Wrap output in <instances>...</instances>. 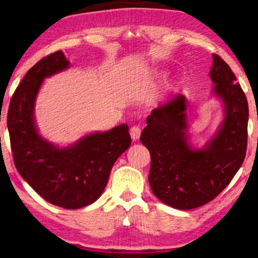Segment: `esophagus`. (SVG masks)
<instances>
[{"label": "esophagus", "instance_id": "esophagus-1", "mask_svg": "<svg viewBox=\"0 0 258 258\" xmlns=\"http://www.w3.org/2000/svg\"><path fill=\"white\" fill-rule=\"evenodd\" d=\"M130 133H131V138H132L133 141H138L140 137H141V128H140L139 126H133V127L131 128Z\"/></svg>", "mask_w": 258, "mask_h": 258}]
</instances>
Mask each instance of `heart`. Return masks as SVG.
<instances>
[{
	"mask_svg": "<svg viewBox=\"0 0 258 258\" xmlns=\"http://www.w3.org/2000/svg\"><path fill=\"white\" fill-rule=\"evenodd\" d=\"M165 77V72L163 71H156L152 74V78H163Z\"/></svg>",
	"mask_w": 258,
	"mask_h": 258,
	"instance_id": "b5f03b06",
	"label": "heart"
}]
</instances>
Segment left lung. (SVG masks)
<instances>
[{"label":"left lung","mask_w":258,"mask_h":258,"mask_svg":"<svg viewBox=\"0 0 258 258\" xmlns=\"http://www.w3.org/2000/svg\"><path fill=\"white\" fill-rule=\"evenodd\" d=\"M212 58V96L223 109V120L213 137L201 148L191 143L188 100L177 95L151 111L140 139L151 154L149 182L153 195L178 210L202 207L217 198L246 156V96L229 65L218 55Z\"/></svg>","instance_id":"8db88e82"}]
</instances>
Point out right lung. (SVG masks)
I'll list each match as a JSON object with an SVG mask.
<instances>
[{
    "label": "right lung",
    "mask_w": 258,
    "mask_h": 258,
    "mask_svg": "<svg viewBox=\"0 0 258 258\" xmlns=\"http://www.w3.org/2000/svg\"><path fill=\"white\" fill-rule=\"evenodd\" d=\"M69 68L58 50L27 72L9 106L8 130L19 174L45 201L73 210L100 198L115 161L132 141L126 124L89 133L65 147L41 137L35 118L37 96L45 79Z\"/></svg>",
    "instance_id": "1"
}]
</instances>
